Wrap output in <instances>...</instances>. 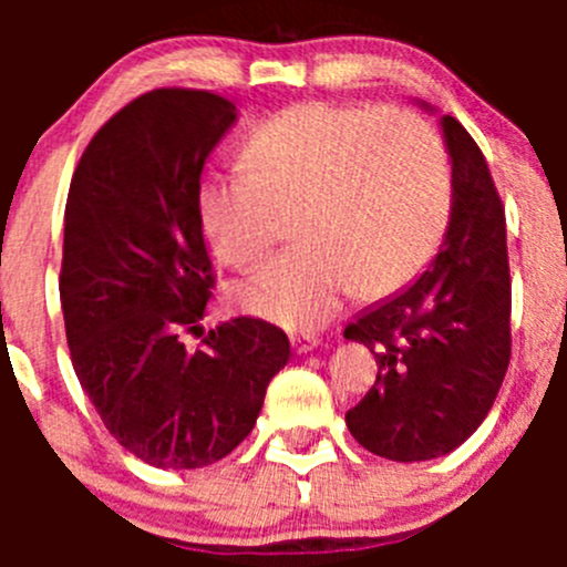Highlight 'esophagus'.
<instances>
[{
	"mask_svg": "<svg viewBox=\"0 0 567 567\" xmlns=\"http://www.w3.org/2000/svg\"><path fill=\"white\" fill-rule=\"evenodd\" d=\"M290 342H293L296 353H307V351H316L320 346V340L316 334H310V331H296L293 337H290Z\"/></svg>",
	"mask_w": 567,
	"mask_h": 567,
	"instance_id": "1",
	"label": "esophagus"
}]
</instances>
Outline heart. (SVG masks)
<instances>
[{"instance_id":"heart-1","label":"heart","mask_w":567,"mask_h":567,"mask_svg":"<svg viewBox=\"0 0 567 567\" xmlns=\"http://www.w3.org/2000/svg\"><path fill=\"white\" fill-rule=\"evenodd\" d=\"M238 169L199 181L197 227L225 266L249 271L290 221L299 244L238 288L249 312L288 329H316L357 285L405 288L453 214L450 151L411 109L285 106L244 136Z\"/></svg>"}]
</instances>
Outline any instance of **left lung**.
<instances>
[{
  "mask_svg": "<svg viewBox=\"0 0 567 567\" xmlns=\"http://www.w3.org/2000/svg\"><path fill=\"white\" fill-rule=\"evenodd\" d=\"M453 158V214L442 251L411 288L346 326L379 375L346 414L348 431L390 461H431L466 442L511 364L505 208L477 142L442 117Z\"/></svg>",
  "mask_w": 567,
  "mask_h": 567,
  "instance_id": "obj_1",
  "label": "left lung"
}]
</instances>
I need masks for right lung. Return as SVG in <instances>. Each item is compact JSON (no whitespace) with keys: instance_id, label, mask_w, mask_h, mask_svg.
<instances>
[{"instance_id":"add662e5","label":"right lung","mask_w":567,"mask_h":567,"mask_svg":"<svg viewBox=\"0 0 567 567\" xmlns=\"http://www.w3.org/2000/svg\"><path fill=\"white\" fill-rule=\"evenodd\" d=\"M236 106L162 87L106 120L84 147L65 205L60 301L71 362L106 431L158 468H199L255 427L288 334L233 318L197 351L216 274L194 214L203 164Z\"/></svg>"}]
</instances>
